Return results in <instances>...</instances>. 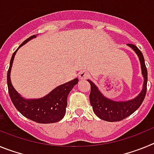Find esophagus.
<instances>
[{
  "instance_id": "esophagus-1",
  "label": "esophagus",
  "mask_w": 154,
  "mask_h": 154,
  "mask_svg": "<svg viewBox=\"0 0 154 154\" xmlns=\"http://www.w3.org/2000/svg\"><path fill=\"white\" fill-rule=\"evenodd\" d=\"M89 77V74L85 71H82L80 72L79 75V78L80 80H85Z\"/></svg>"
}]
</instances>
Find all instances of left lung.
I'll use <instances>...</instances> for the list:
<instances>
[{
    "label": "left lung",
    "mask_w": 154,
    "mask_h": 154,
    "mask_svg": "<svg viewBox=\"0 0 154 154\" xmlns=\"http://www.w3.org/2000/svg\"><path fill=\"white\" fill-rule=\"evenodd\" d=\"M131 47L140 61L142 73L144 77L143 89L138 96L135 99L126 102H115L105 98L99 92L97 87L92 82L89 81L91 85V92L89 94V100L93 111L98 117L108 122H118L128 117L133 114L140 106L146 96L147 86V69H146L143 55L138 48L133 44H128Z\"/></svg>",
    "instance_id": "left-lung-1"
}]
</instances>
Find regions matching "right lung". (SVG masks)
Segmentation results:
<instances>
[{
	"mask_svg": "<svg viewBox=\"0 0 154 154\" xmlns=\"http://www.w3.org/2000/svg\"><path fill=\"white\" fill-rule=\"evenodd\" d=\"M35 37L36 35H32L28 38L21 43L19 48L25 44L30 39ZM17 49L13 53L11 58L10 66L7 75L8 92L14 106L24 116L36 123H53L58 122L65 116V109L67 106L68 95L72 89L74 85L77 84L79 79H75L63 85H59L42 99L31 100L23 99L14 89L11 82L10 79L11 69Z\"/></svg>",
	"mask_w": 154,
	"mask_h": 154,
	"instance_id": "add662e5",
	"label": "right lung"
}]
</instances>
